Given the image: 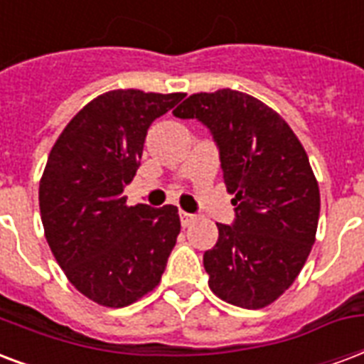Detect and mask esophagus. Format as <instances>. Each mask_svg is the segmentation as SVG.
Masks as SVG:
<instances>
[{
  "label": "esophagus",
  "instance_id": "34e87169",
  "mask_svg": "<svg viewBox=\"0 0 364 364\" xmlns=\"http://www.w3.org/2000/svg\"><path fill=\"white\" fill-rule=\"evenodd\" d=\"M179 218H181V225L183 227H188V225H191V223H193L194 219H196V215H194V213L179 212Z\"/></svg>",
  "mask_w": 364,
  "mask_h": 364
}]
</instances>
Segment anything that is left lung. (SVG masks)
I'll return each mask as SVG.
<instances>
[{"label": "left lung", "mask_w": 364, "mask_h": 364, "mask_svg": "<svg viewBox=\"0 0 364 364\" xmlns=\"http://www.w3.org/2000/svg\"><path fill=\"white\" fill-rule=\"evenodd\" d=\"M210 129L219 149L232 225L204 254L212 292L262 309L292 287L317 235L321 194L309 158L273 108L235 90L194 93L173 110Z\"/></svg>", "instance_id": "8db88e82"}]
</instances>
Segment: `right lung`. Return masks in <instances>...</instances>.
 I'll return each instance as SVG.
<instances>
[{
    "mask_svg": "<svg viewBox=\"0 0 364 364\" xmlns=\"http://www.w3.org/2000/svg\"><path fill=\"white\" fill-rule=\"evenodd\" d=\"M185 93L116 90L77 112L53 145L40 181L41 223L76 290L126 307L158 287L181 221L168 204L127 206L149 127Z\"/></svg>",
    "mask_w": 364,
    "mask_h": 364,
    "instance_id": "1",
    "label": "right lung"
}]
</instances>
